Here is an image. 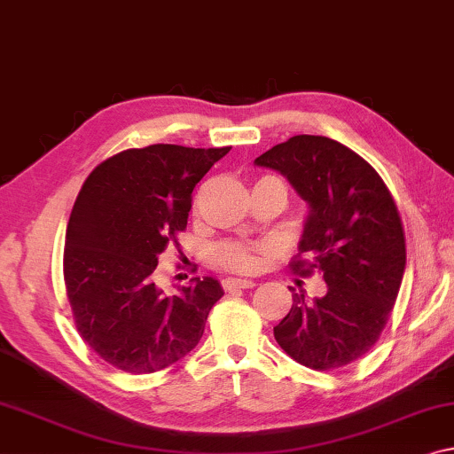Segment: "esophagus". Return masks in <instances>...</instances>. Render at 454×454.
<instances>
[{
  "mask_svg": "<svg viewBox=\"0 0 454 454\" xmlns=\"http://www.w3.org/2000/svg\"><path fill=\"white\" fill-rule=\"evenodd\" d=\"M254 286H256V283L250 281V279H226L224 281V287L228 289V292H232V289H250Z\"/></svg>",
  "mask_w": 454,
  "mask_h": 454,
  "instance_id": "obj_1",
  "label": "esophagus"
}]
</instances>
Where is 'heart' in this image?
<instances>
[{
    "label": "heart",
    "instance_id": "heart-1",
    "mask_svg": "<svg viewBox=\"0 0 454 454\" xmlns=\"http://www.w3.org/2000/svg\"><path fill=\"white\" fill-rule=\"evenodd\" d=\"M220 261L230 269H239V270H248L256 265V256L253 250L239 245H230L222 248Z\"/></svg>",
    "mask_w": 454,
    "mask_h": 454
}]
</instances>
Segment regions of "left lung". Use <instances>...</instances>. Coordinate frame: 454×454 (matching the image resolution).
Instances as JSON below:
<instances>
[{"label":"left lung","mask_w":454,"mask_h":454,"mask_svg":"<svg viewBox=\"0 0 454 454\" xmlns=\"http://www.w3.org/2000/svg\"><path fill=\"white\" fill-rule=\"evenodd\" d=\"M281 173L308 204L294 262L320 270L326 294L294 306L273 328L275 340L303 367L338 369L361 358L387 324L405 270V239L394 198L367 160L326 137L289 138L254 159Z\"/></svg>","instance_id":"1"}]
</instances>
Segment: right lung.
<instances>
[{"label": "right lung", "instance_id": "obj_1", "mask_svg": "<svg viewBox=\"0 0 454 454\" xmlns=\"http://www.w3.org/2000/svg\"><path fill=\"white\" fill-rule=\"evenodd\" d=\"M224 148L151 145L101 162L81 187L65 240V286L83 340L132 375L167 369L198 347L209 309L224 295L193 277L167 295L159 256L185 230L193 187Z\"/></svg>", "mask_w": 454, "mask_h": 454}]
</instances>
